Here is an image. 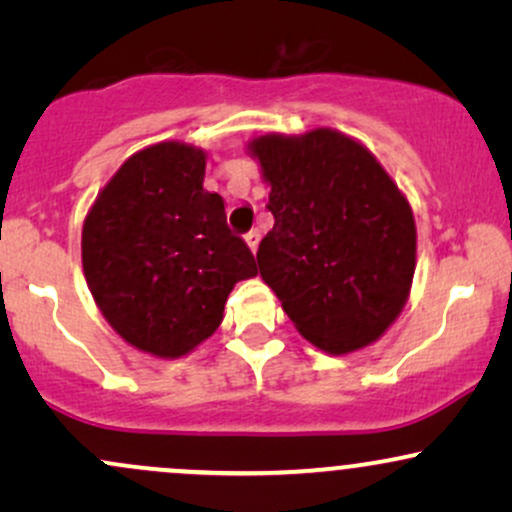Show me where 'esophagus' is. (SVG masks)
<instances>
[{
	"mask_svg": "<svg viewBox=\"0 0 512 512\" xmlns=\"http://www.w3.org/2000/svg\"><path fill=\"white\" fill-rule=\"evenodd\" d=\"M245 243H248V248L252 250V255H255L257 248H260V231H250L248 236H245Z\"/></svg>",
	"mask_w": 512,
	"mask_h": 512,
	"instance_id": "esophagus-1",
	"label": "esophagus"
}]
</instances>
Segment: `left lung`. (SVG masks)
Here are the masks:
<instances>
[{"label": "left lung", "instance_id": "8db88e82", "mask_svg": "<svg viewBox=\"0 0 512 512\" xmlns=\"http://www.w3.org/2000/svg\"><path fill=\"white\" fill-rule=\"evenodd\" d=\"M272 187L257 264L296 330L332 356L378 342L416 269L407 197L363 144L330 127L248 144Z\"/></svg>", "mask_w": 512, "mask_h": 512}]
</instances>
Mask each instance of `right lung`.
Instances as JSON below:
<instances>
[{"instance_id":"add662e5","label":"right lung","mask_w":512,"mask_h":512,"mask_svg":"<svg viewBox=\"0 0 512 512\" xmlns=\"http://www.w3.org/2000/svg\"><path fill=\"white\" fill-rule=\"evenodd\" d=\"M207 151L161 142L122 163L88 209L81 262L93 301L134 349L180 358L209 339L228 293L257 274L204 190Z\"/></svg>"}]
</instances>
